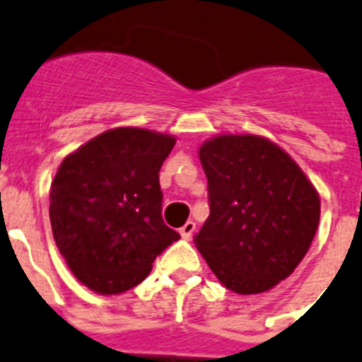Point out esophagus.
<instances>
[{
    "label": "esophagus",
    "mask_w": 362,
    "mask_h": 362,
    "mask_svg": "<svg viewBox=\"0 0 362 362\" xmlns=\"http://www.w3.org/2000/svg\"><path fill=\"white\" fill-rule=\"evenodd\" d=\"M194 232H196V223L194 221H187L181 228H179V233H181V238L185 239H190L192 235H194Z\"/></svg>",
    "instance_id": "1"
}]
</instances>
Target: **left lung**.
I'll list each match as a JSON object with an SVG mask.
<instances>
[{"label":"left lung","mask_w":362,"mask_h":362,"mask_svg":"<svg viewBox=\"0 0 362 362\" xmlns=\"http://www.w3.org/2000/svg\"><path fill=\"white\" fill-rule=\"evenodd\" d=\"M199 159L210 216L196 246L235 293H261L286 279L308 252L321 201L288 153L259 136H219Z\"/></svg>","instance_id":"obj_1"}]
</instances>
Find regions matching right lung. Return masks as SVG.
<instances>
[{
	"label": "right lung",
	"instance_id": "1",
	"mask_svg": "<svg viewBox=\"0 0 362 362\" xmlns=\"http://www.w3.org/2000/svg\"><path fill=\"white\" fill-rule=\"evenodd\" d=\"M172 136L114 129L63 159L50 188V225L74 276L98 293L141 283L179 239L163 221L159 170Z\"/></svg>",
	"mask_w": 362,
	"mask_h": 362
}]
</instances>
